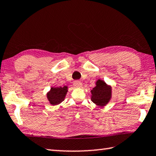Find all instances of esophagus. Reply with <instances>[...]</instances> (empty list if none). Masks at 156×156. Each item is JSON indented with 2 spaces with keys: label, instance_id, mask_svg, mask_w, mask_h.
<instances>
[{
  "label": "esophagus",
  "instance_id": "obj_1",
  "mask_svg": "<svg viewBox=\"0 0 156 156\" xmlns=\"http://www.w3.org/2000/svg\"><path fill=\"white\" fill-rule=\"evenodd\" d=\"M73 85L75 87H81L82 85V83L79 81H75L73 83Z\"/></svg>",
  "mask_w": 156,
  "mask_h": 156
}]
</instances>
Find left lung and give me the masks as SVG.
<instances>
[{
    "label": "left lung",
    "mask_w": 156,
    "mask_h": 156,
    "mask_svg": "<svg viewBox=\"0 0 156 156\" xmlns=\"http://www.w3.org/2000/svg\"><path fill=\"white\" fill-rule=\"evenodd\" d=\"M96 85V86L91 90V100L98 106H105L112 98V87L101 79H98Z\"/></svg>",
    "instance_id": "8db88e82"
}]
</instances>
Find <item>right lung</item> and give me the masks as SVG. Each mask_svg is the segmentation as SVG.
I'll list each match as a JSON object with an SVG mask.
<instances>
[{
	"mask_svg": "<svg viewBox=\"0 0 156 156\" xmlns=\"http://www.w3.org/2000/svg\"><path fill=\"white\" fill-rule=\"evenodd\" d=\"M67 91L68 87L66 85L64 87H52L47 93L48 100L53 106L58 105L64 101Z\"/></svg>",
	"mask_w": 156,
	"mask_h": 156,
	"instance_id": "obj_1",
	"label": "right lung"
}]
</instances>
